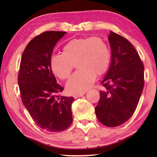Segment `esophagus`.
Listing matches in <instances>:
<instances>
[{
  "label": "esophagus",
  "mask_w": 157,
  "mask_h": 157,
  "mask_svg": "<svg viewBox=\"0 0 157 157\" xmlns=\"http://www.w3.org/2000/svg\"><path fill=\"white\" fill-rule=\"evenodd\" d=\"M85 92H82V93H79V94H75L74 95V96H73V97H74L75 98H79V97H81V96H84V94H85Z\"/></svg>",
  "instance_id": "1"
}]
</instances>
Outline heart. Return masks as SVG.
Segmentation results:
<instances>
[{
	"mask_svg": "<svg viewBox=\"0 0 157 157\" xmlns=\"http://www.w3.org/2000/svg\"><path fill=\"white\" fill-rule=\"evenodd\" d=\"M111 53L107 44L97 37L75 38L66 43L62 54L52 55L50 65L53 73L61 79H67L73 68L78 69L66 84L71 94L84 92L91 87L96 74L101 75L108 69Z\"/></svg>",
	"mask_w": 157,
	"mask_h": 157,
	"instance_id": "obj_1",
	"label": "heart"
}]
</instances>
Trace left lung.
<instances>
[{"mask_svg": "<svg viewBox=\"0 0 157 157\" xmlns=\"http://www.w3.org/2000/svg\"><path fill=\"white\" fill-rule=\"evenodd\" d=\"M108 40L111 63L101 82L106 90L100 91L95 112L100 122L113 128L126 122L136 111L144 85V67L128 40L112 31Z\"/></svg>", "mask_w": 157, "mask_h": 157, "instance_id": "8db88e82", "label": "left lung"}]
</instances>
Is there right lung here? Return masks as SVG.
<instances>
[{"label":"right lung","instance_id":"1","mask_svg":"<svg viewBox=\"0 0 157 157\" xmlns=\"http://www.w3.org/2000/svg\"><path fill=\"white\" fill-rule=\"evenodd\" d=\"M66 33L48 31L33 38L23 52L18 75L23 105L39 128L51 132L63 131L73 121L74 98L57 95L63 88L50 65L53 48Z\"/></svg>","mask_w":157,"mask_h":157}]
</instances>
